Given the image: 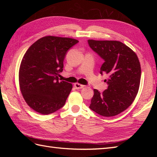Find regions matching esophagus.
Returning a JSON list of instances; mask_svg holds the SVG:
<instances>
[{
	"mask_svg": "<svg viewBox=\"0 0 157 157\" xmlns=\"http://www.w3.org/2000/svg\"><path fill=\"white\" fill-rule=\"evenodd\" d=\"M74 86H75L76 89H82L83 88H84L85 86L82 85L80 84H78V83H75V84H74Z\"/></svg>",
	"mask_w": 157,
	"mask_h": 157,
	"instance_id": "esophagus-1",
	"label": "esophagus"
}]
</instances>
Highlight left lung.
<instances>
[{"label":"left lung","instance_id":"8db88e82","mask_svg":"<svg viewBox=\"0 0 157 157\" xmlns=\"http://www.w3.org/2000/svg\"><path fill=\"white\" fill-rule=\"evenodd\" d=\"M93 51L104 60L101 74L109 75L105 82L108 88L101 93L94 90L90 109L104 117H113L124 111L138 94L141 67L136 53L119 41L88 40Z\"/></svg>","mask_w":157,"mask_h":157}]
</instances>
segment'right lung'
I'll list each match as a JSON object with an SVG mask.
<instances>
[{"mask_svg":"<svg viewBox=\"0 0 157 157\" xmlns=\"http://www.w3.org/2000/svg\"><path fill=\"white\" fill-rule=\"evenodd\" d=\"M79 41L48 36L38 40L25 53L20 65V90L26 103L40 114L48 115L65 105L72 84L59 80L68 50Z\"/></svg>","mask_w":157,"mask_h":157,"instance_id":"obj_1","label":"right lung"}]
</instances>
